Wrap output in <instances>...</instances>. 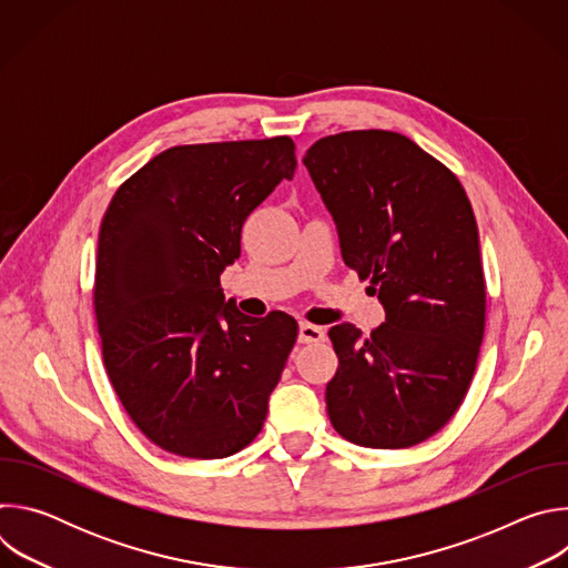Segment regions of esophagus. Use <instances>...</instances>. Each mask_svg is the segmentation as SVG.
Returning <instances> with one entry per match:
<instances>
[{"mask_svg": "<svg viewBox=\"0 0 568 568\" xmlns=\"http://www.w3.org/2000/svg\"><path fill=\"white\" fill-rule=\"evenodd\" d=\"M326 337V331L321 326H314V323H301L298 326V342L301 344H318Z\"/></svg>", "mask_w": 568, "mask_h": 568, "instance_id": "1", "label": "esophagus"}]
</instances>
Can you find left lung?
I'll list each match as a JSON object with an SVG mask.
<instances>
[{
	"label": "left lung",
	"instance_id": "left-lung-1",
	"mask_svg": "<svg viewBox=\"0 0 568 568\" xmlns=\"http://www.w3.org/2000/svg\"><path fill=\"white\" fill-rule=\"evenodd\" d=\"M303 164L337 224L344 263L386 312L366 339L351 323L328 331L339 357L326 386L331 423L362 447H414L460 407L483 342L471 204L447 166L388 130L323 136Z\"/></svg>",
	"mask_w": 568,
	"mask_h": 568
}]
</instances>
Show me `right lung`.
I'll return each mask as SVG.
<instances>
[{
    "instance_id": "obj_1",
    "label": "right lung",
    "mask_w": 568,
    "mask_h": 568,
    "mask_svg": "<svg viewBox=\"0 0 568 568\" xmlns=\"http://www.w3.org/2000/svg\"><path fill=\"white\" fill-rule=\"evenodd\" d=\"M296 169L290 136L175 145L114 193L99 233L94 312L108 377L156 447L224 458L263 429L298 326L242 314L220 274L250 213Z\"/></svg>"
}]
</instances>
